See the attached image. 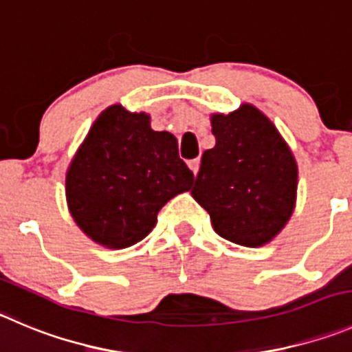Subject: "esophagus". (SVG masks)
<instances>
[{
	"mask_svg": "<svg viewBox=\"0 0 352 352\" xmlns=\"http://www.w3.org/2000/svg\"><path fill=\"white\" fill-rule=\"evenodd\" d=\"M189 168L192 170V173H195V175L198 173V170H199V160H198V157H196V160L189 161Z\"/></svg>",
	"mask_w": 352,
	"mask_h": 352,
	"instance_id": "esophagus-1",
	"label": "esophagus"
}]
</instances>
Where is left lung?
Masks as SVG:
<instances>
[{"label":"left lung","mask_w":352,"mask_h":352,"mask_svg":"<svg viewBox=\"0 0 352 352\" xmlns=\"http://www.w3.org/2000/svg\"><path fill=\"white\" fill-rule=\"evenodd\" d=\"M215 146L201 156L191 195L219 236L243 246L271 241L290 219L297 163L274 124L250 104L213 114Z\"/></svg>","instance_id":"1"}]
</instances>
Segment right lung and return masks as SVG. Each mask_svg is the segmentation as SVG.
<instances>
[{"mask_svg": "<svg viewBox=\"0 0 352 352\" xmlns=\"http://www.w3.org/2000/svg\"><path fill=\"white\" fill-rule=\"evenodd\" d=\"M192 180L172 133L154 131L147 114L111 106L72 160L65 195L72 219L94 241L124 248L146 238L157 212Z\"/></svg>", "mask_w": 352, "mask_h": 352, "instance_id": "obj_1", "label": "right lung"}]
</instances>
